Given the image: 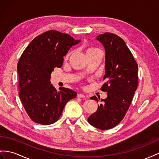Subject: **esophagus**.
<instances>
[{
    "label": "esophagus",
    "instance_id": "1",
    "mask_svg": "<svg viewBox=\"0 0 159 159\" xmlns=\"http://www.w3.org/2000/svg\"><path fill=\"white\" fill-rule=\"evenodd\" d=\"M77 97H79V98H85L86 96L83 94H81V93H79V94L77 95Z\"/></svg>",
    "mask_w": 159,
    "mask_h": 159
}]
</instances>
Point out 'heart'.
Segmentation results:
<instances>
[{"label":"heart","mask_w":159,"mask_h":159,"mask_svg":"<svg viewBox=\"0 0 159 159\" xmlns=\"http://www.w3.org/2000/svg\"><path fill=\"white\" fill-rule=\"evenodd\" d=\"M99 50H100L99 49L97 48H89L88 50H87V54H89V53H91V52H97V51H99ZM68 55H69V54H68V55L66 56V57H68Z\"/></svg>","instance_id":"1"}]
</instances>
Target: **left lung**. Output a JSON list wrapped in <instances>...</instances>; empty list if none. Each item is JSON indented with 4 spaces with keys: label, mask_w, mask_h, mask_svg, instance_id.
Listing matches in <instances>:
<instances>
[{
    "label": "left lung",
    "mask_w": 159,
    "mask_h": 159,
    "mask_svg": "<svg viewBox=\"0 0 159 159\" xmlns=\"http://www.w3.org/2000/svg\"><path fill=\"white\" fill-rule=\"evenodd\" d=\"M105 50V83L101 90L107 92L96 112L88 118L91 125L109 129L119 124L127 113L138 84V64L123 39L111 33L97 36ZM100 99V98H99ZM98 102L96 96L91 97Z\"/></svg>",
    "instance_id": "1"
}]
</instances>
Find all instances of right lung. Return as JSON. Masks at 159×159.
<instances>
[{
  "mask_svg": "<svg viewBox=\"0 0 159 159\" xmlns=\"http://www.w3.org/2000/svg\"><path fill=\"white\" fill-rule=\"evenodd\" d=\"M70 35L55 30L31 41L17 64L19 96L27 113L37 124L50 125L59 119L65 105L76 97L67 88L57 91L50 83L51 72L62 66L69 49L79 43Z\"/></svg>",
  "mask_w": 159,
  "mask_h": 159,
  "instance_id": "right-lung-1",
  "label": "right lung"
}]
</instances>
